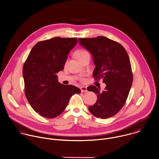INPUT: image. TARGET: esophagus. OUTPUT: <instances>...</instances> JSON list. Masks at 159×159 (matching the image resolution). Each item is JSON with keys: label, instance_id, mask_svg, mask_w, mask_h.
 <instances>
[{"label": "esophagus", "instance_id": "34e87169", "mask_svg": "<svg viewBox=\"0 0 159 159\" xmlns=\"http://www.w3.org/2000/svg\"><path fill=\"white\" fill-rule=\"evenodd\" d=\"M80 90H81L82 92H87V87H84V86H82V87H80Z\"/></svg>", "mask_w": 159, "mask_h": 159}]
</instances>
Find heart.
<instances>
[{"label":"heart","instance_id":"heart-1","mask_svg":"<svg viewBox=\"0 0 159 159\" xmlns=\"http://www.w3.org/2000/svg\"><path fill=\"white\" fill-rule=\"evenodd\" d=\"M87 54H89V52L84 50V49H80V50H78L75 52V57H77V58L78 60H80L82 58H83L85 55H86Z\"/></svg>","mask_w":159,"mask_h":159}]
</instances>
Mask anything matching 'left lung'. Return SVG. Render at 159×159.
Listing matches in <instances>:
<instances>
[{"label": "left lung", "instance_id": "left-lung-1", "mask_svg": "<svg viewBox=\"0 0 159 159\" xmlns=\"http://www.w3.org/2000/svg\"><path fill=\"white\" fill-rule=\"evenodd\" d=\"M79 43L92 55L95 64L93 76L106 84L100 92L95 86L87 87L97 95L95 104L89 107L96 117L107 119L118 113L124 106L132 82L130 61L125 49L119 43L103 36L79 38Z\"/></svg>", "mask_w": 159, "mask_h": 159}]
</instances>
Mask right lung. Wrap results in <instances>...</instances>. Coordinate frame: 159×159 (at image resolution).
Instances as JSON below:
<instances>
[{
  "mask_svg": "<svg viewBox=\"0 0 159 159\" xmlns=\"http://www.w3.org/2000/svg\"><path fill=\"white\" fill-rule=\"evenodd\" d=\"M77 43L76 37H59L39 42L24 63L25 95L40 116L57 117L63 112L70 98L81 92L74 85L61 84L57 75L63 69L67 55Z\"/></svg>",
  "mask_w": 159,
  "mask_h": 159,
  "instance_id": "right-lung-1",
  "label": "right lung"
}]
</instances>
